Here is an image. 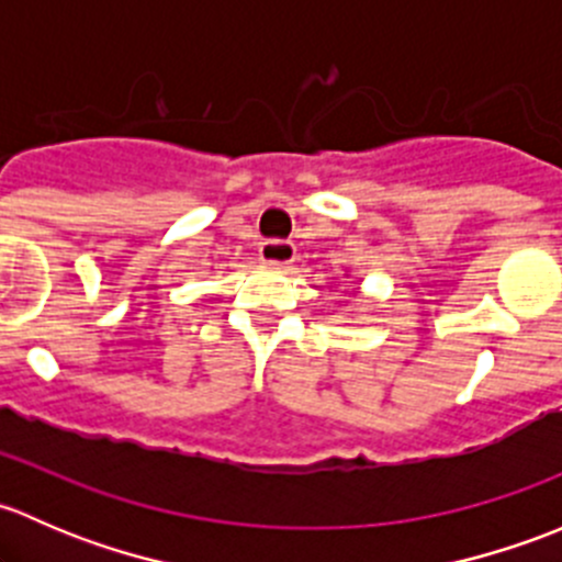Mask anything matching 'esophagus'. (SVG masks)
<instances>
[{
	"instance_id": "obj_1",
	"label": "esophagus",
	"mask_w": 562,
	"mask_h": 562,
	"mask_svg": "<svg viewBox=\"0 0 562 562\" xmlns=\"http://www.w3.org/2000/svg\"><path fill=\"white\" fill-rule=\"evenodd\" d=\"M296 258V247L291 241H282V239H269L260 245V260L271 266H288L293 263Z\"/></svg>"
}]
</instances>
